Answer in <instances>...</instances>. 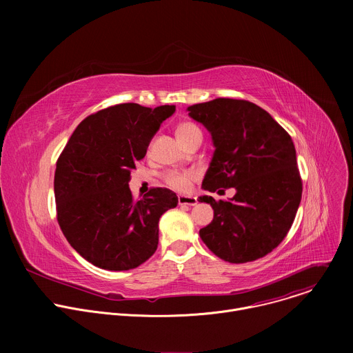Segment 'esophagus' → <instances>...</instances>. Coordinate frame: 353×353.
Wrapping results in <instances>:
<instances>
[{
    "label": "esophagus",
    "instance_id": "esophagus-1",
    "mask_svg": "<svg viewBox=\"0 0 353 353\" xmlns=\"http://www.w3.org/2000/svg\"><path fill=\"white\" fill-rule=\"evenodd\" d=\"M179 205H188V207H194L196 205V198L191 196V195H179Z\"/></svg>",
    "mask_w": 353,
    "mask_h": 353
}]
</instances>
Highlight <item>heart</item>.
<instances>
[{
	"instance_id": "obj_1",
	"label": "heart",
	"mask_w": 353,
	"mask_h": 353,
	"mask_svg": "<svg viewBox=\"0 0 353 353\" xmlns=\"http://www.w3.org/2000/svg\"><path fill=\"white\" fill-rule=\"evenodd\" d=\"M176 134L184 145L195 137H203L201 130L192 123H181L177 127ZM194 179H195V172H192V170H169L163 174V180H165L166 185H169L170 188H173L176 191H181V192L187 191L190 188V184Z\"/></svg>"
}]
</instances>
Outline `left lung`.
Listing matches in <instances>:
<instances>
[{
	"mask_svg": "<svg viewBox=\"0 0 353 353\" xmlns=\"http://www.w3.org/2000/svg\"><path fill=\"white\" fill-rule=\"evenodd\" d=\"M188 116L212 135L215 152L203 188L225 192L228 201L199 196L211 204L212 222L199 230L219 259L243 264L259 260L288 234L301 199V179L290 135L260 106L218 97L192 105Z\"/></svg>",
	"mask_w": 353,
	"mask_h": 353,
	"instance_id": "left-lung-1",
	"label": "left lung"
}]
</instances>
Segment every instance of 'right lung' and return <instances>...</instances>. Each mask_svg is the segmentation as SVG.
I'll return each mask as SVG.
<instances>
[{
    "mask_svg": "<svg viewBox=\"0 0 353 353\" xmlns=\"http://www.w3.org/2000/svg\"><path fill=\"white\" fill-rule=\"evenodd\" d=\"M176 106L121 103L88 116L61 152L54 195L59 225L86 261L109 271L137 268L159 241V218L177 207V195L150 188L134 201L131 169Z\"/></svg>",
    "mask_w": 353,
    "mask_h": 353,
    "instance_id": "add662e5",
    "label": "right lung"
}]
</instances>
